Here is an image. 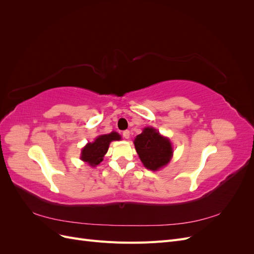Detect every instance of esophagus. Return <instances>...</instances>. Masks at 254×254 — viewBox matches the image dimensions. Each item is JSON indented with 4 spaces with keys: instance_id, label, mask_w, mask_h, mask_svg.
I'll list each match as a JSON object with an SVG mask.
<instances>
[{
    "instance_id": "34e87169",
    "label": "esophagus",
    "mask_w": 254,
    "mask_h": 254,
    "mask_svg": "<svg viewBox=\"0 0 254 254\" xmlns=\"http://www.w3.org/2000/svg\"><path fill=\"white\" fill-rule=\"evenodd\" d=\"M123 136H124L125 139H129V137H130V131H129V130H125V131H123Z\"/></svg>"
}]
</instances>
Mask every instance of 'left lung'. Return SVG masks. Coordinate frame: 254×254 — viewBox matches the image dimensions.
I'll use <instances>...</instances> for the list:
<instances>
[{"mask_svg": "<svg viewBox=\"0 0 254 254\" xmlns=\"http://www.w3.org/2000/svg\"><path fill=\"white\" fill-rule=\"evenodd\" d=\"M135 150L143 165L150 171H158L167 165L173 157V147L170 139L161 135L152 127L144 128L133 141Z\"/></svg>", "mask_w": 254, "mask_h": 254, "instance_id": "1", "label": "left lung"}]
</instances>
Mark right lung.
I'll return each mask as SVG.
<instances>
[{
    "instance_id": "right-lung-1",
    "label": "right lung",
    "mask_w": 254,
    "mask_h": 254,
    "mask_svg": "<svg viewBox=\"0 0 254 254\" xmlns=\"http://www.w3.org/2000/svg\"><path fill=\"white\" fill-rule=\"evenodd\" d=\"M121 140V135L112 131L108 134H103L97 136L94 142L88 143L81 150L80 159L83 162L88 163L90 166H96L103 161L106 152L108 151L109 145L112 141Z\"/></svg>"
}]
</instances>
